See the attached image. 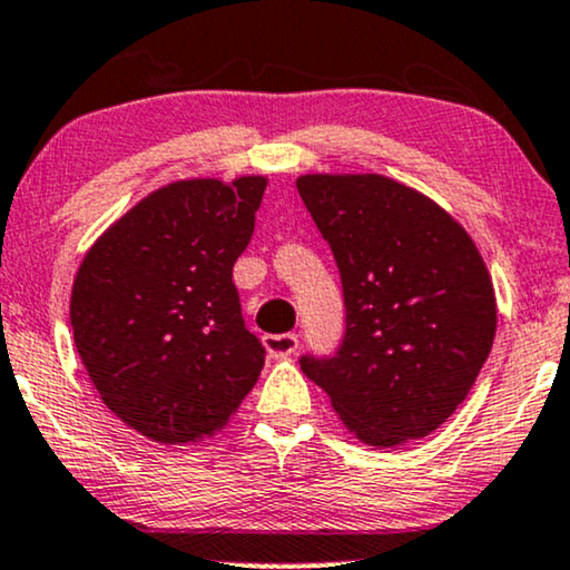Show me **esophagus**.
<instances>
[{"label":"esophagus","mask_w":570,"mask_h":570,"mask_svg":"<svg viewBox=\"0 0 570 570\" xmlns=\"http://www.w3.org/2000/svg\"><path fill=\"white\" fill-rule=\"evenodd\" d=\"M263 344H265V348H268L271 356L281 360V356H292L294 352H297L299 338L294 336V333H268V336L263 338Z\"/></svg>","instance_id":"esophagus-1"}]
</instances>
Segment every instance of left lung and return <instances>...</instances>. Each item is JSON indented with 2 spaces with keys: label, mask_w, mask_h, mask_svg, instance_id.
Returning a JSON list of instances; mask_svg holds the SVG:
<instances>
[{
  "label": "left lung",
  "mask_w": 570,
  "mask_h": 570,
  "mask_svg": "<svg viewBox=\"0 0 570 570\" xmlns=\"http://www.w3.org/2000/svg\"><path fill=\"white\" fill-rule=\"evenodd\" d=\"M297 189L341 271L346 336L302 360L348 435L401 449L469 396L498 328L495 289L469 232L383 174H302Z\"/></svg>",
  "instance_id": "obj_1"
}]
</instances>
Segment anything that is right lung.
Listing matches in <instances>:
<instances>
[{"mask_svg": "<svg viewBox=\"0 0 570 570\" xmlns=\"http://www.w3.org/2000/svg\"><path fill=\"white\" fill-rule=\"evenodd\" d=\"M268 177L177 179L88 247L70 294L72 338L98 396L161 445L222 432L263 370L232 268Z\"/></svg>", "mask_w": 570, "mask_h": 570, "instance_id": "obj_1", "label": "right lung"}]
</instances>
